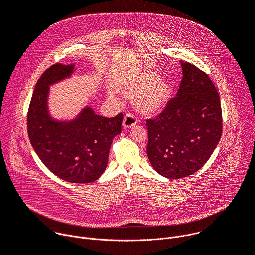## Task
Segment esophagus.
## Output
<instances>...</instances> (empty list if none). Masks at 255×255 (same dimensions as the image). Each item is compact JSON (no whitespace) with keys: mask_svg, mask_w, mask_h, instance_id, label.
I'll list each match as a JSON object with an SVG mask.
<instances>
[{"mask_svg":"<svg viewBox=\"0 0 255 255\" xmlns=\"http://www.w3.org/2000/svg\"><path fill=\"white\" fill-rule=\"evenodd\" d=\"M136 123H137V119L135 118V116L133 114H127L123 120V127L124 129H129L135 126Z\"/></svg>","mask_w":255,"mask_h":255,"instance_id":"esophagus-1","label":"esophagus"}]
</instances>
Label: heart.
I'll return each mask as SVG.
<instances>
[{
  "mask_svg": "<svg viewBox=\"0 0 255 255\" xmlns=\"http://www.w3.org/2000/svg\"><path fill=\"white\" fill-rule=\"evenodd\" d=\"M153 70H145L129 78L121 87L120 91L129 99H134L137 110L146 116L160 113L168 102L170 85L168 81L157 78ZM111 100L117 101L114 94L109 95Z\"/></svg>",
  "mask_w": 255,
  "mask_h": 255,
  "instance_id": "b5f03b06",
  "label": "heart"
}]
</instances>
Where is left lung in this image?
<instances>
[{"instance_id": "obj_1", "label": "left lung", "mask_w": 255, "mask_h": 255, "mask_svg": "<svg viewBox=\"0 0 255 255\" xmlns=\"http://www.w3.org/2000/svg\"><path fill=\"white\" fill-rule=\"evenodd\" d=\"M183 80L176 97L154 119H147V156L156 172L181 178L198 171L222 135L220 97L206 72L180 61Z\"/></svg>"}]
</instances>
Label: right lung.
<instances>
[{
    "label": "right lung",
    "instance_id": "1",
    "mask_svg": "<svg viewBox=\"0 0 255 255\" xmlns=\"http://www.w3.org/2000/svg\"><path fill=\"white\" fill-rule=\"evenodd\" d=\"M74 71L75 63H55L43 72L29 105L27 130L33 149L52 173L68 183L87 184L105 171L113 139L121 133L123 114L107 118L86 106L74 119H54L48 110L49 87Z\"/></svg>",
    "mask_w": 255,
    "mask_h": 255
}]
</instances>
